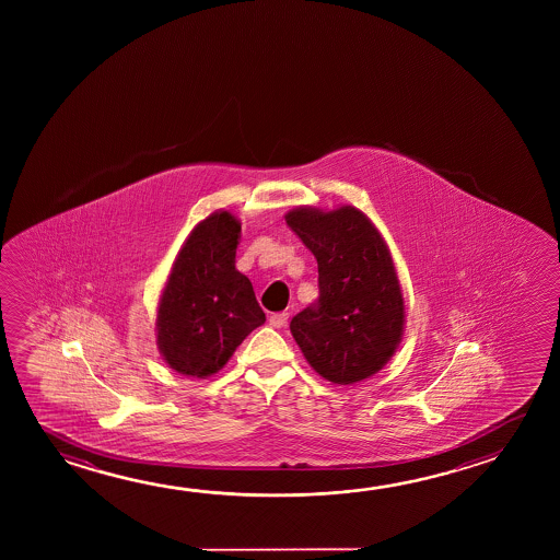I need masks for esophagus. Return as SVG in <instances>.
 <instances>
[{
    "mask_svg": "<svg viewBox=\"0 0 560 560\" xmlns=\"http://www.w3.org/2000/svg\"><path fill=\"white\" fill-rule=\"evenodd\" d=\"M287 320H289V312H276V314L269 316V324L273 328H283V326H287Z\"/></svg>",
    "mask_w": 560,
    "mask_h": 560,
    "instance_id": "esophagus-1",
    "label": "esophagus"
}]
</instances>
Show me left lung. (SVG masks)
I'll use <instances>...</instances> for the list:
<instances>
[{"label": "left lung", "instance_id": "left-lung-1", "mask_svg": "<svg viewBox=\"0 0 560 560\" xmlns=\"http://www.w3.org/2000/svg\"><path fill=\"white\" fill-rule=\"evenodd\" d=\"M284 221L318 261V303L299 312L291 334L334 385H355L385 368L402 339V289L385 238L351 205L294 207Z\"/></svg>", "mask_w": 560, "mask_h": 560}]
</instances>
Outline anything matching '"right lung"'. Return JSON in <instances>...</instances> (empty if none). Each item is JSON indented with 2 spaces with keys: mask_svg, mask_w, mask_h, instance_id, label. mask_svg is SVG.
Returning <instances> with one entry per match:
<instances>
[{
  "mask_svg": "<svg viewBox=\"0 0 560 560\" xmlns=\"http://www.w3.org/2000/svg\"><path fill=\"white\" fill-rule=\"evenodd\" d=\"M242 224L230 211L199 222L175 257L160 294L156 343L170 369L219 373L249 331L266 322L248 277L236 269Z\"/></svg>",
  "mask_w": 560,
  "mask_h": 560,
  "instance_id": "obj_1",
  "label": "right lung"
}]
</instances>
